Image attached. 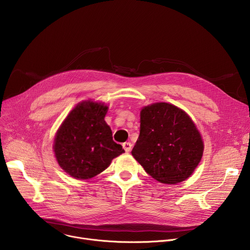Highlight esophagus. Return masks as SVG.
Returning a JSON list of instances; mask_svg holds the SVG:
<instances>
[{
	"instance_id": "esophagus-1",
	"label": "esophagus",
	"mask_w": 250,
	"mask_h": 250,
	"mask_svg": "<svg viewBox=\"0 0 250 250\" xmlns=\"http://www.w3.org/2000/svg\"><path fill=\"white\" fill-rule=\"evenodd\" d=\"M131 146H131L130 142H124V144H123V147L125 150V152H129L131 150Z\"/></svg>"
}]
</instances>
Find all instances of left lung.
I'll return each mask as SVG.
<instances>
[{"label": "left lung", "instance_id": "obj_1", "mask_svg": "<svg viewBox=\"0 0 250 250\" xmlns=\"http://www.w3.org/2000/svg\"><path fill=\"white\" fill-rule=\"evenodd\" d=\"M204 142L191 118L168 103H155L140 112V132L131 151L146 172L163 184H177L200 163Z\"/></svg>", "mask_w": 250, "mask_h": 250}]
</instances>
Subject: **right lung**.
Listing matches in <instances>:
<instances>
[{
	"label": "right lung",
	"instance_id": "add662e5",
	"mask_svg": "<svg viewBox=\"0 0 250 250\" xmlns=\"http://www.w3.org/2000/svg\"><path fill=\"white\" fill-rule=\"evenodd\" d=\"M108 106L85 101L70 112L56 132L54 153L59 166L75 179H90L108 168L124 153L113 140L111 127L104 122Z\"/></svg>",
	"mask_w": 250,
	"mask_h": 250
}]
</instances>
